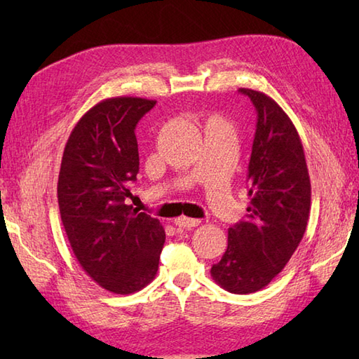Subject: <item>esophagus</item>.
Segmentation results:
<instances>
[{
    "instance_id": "obj_1",
    "label": "esophagus",
    "mask_w": 359,
    "mask_h": 359,
    "mask_svg": "<svg viewBox=\"0 0 359 359\" xmlns=\"http://www.w3.org/2000/svg\"><path fill=\"white\" fill-rule=\"evenodd\" d=\"M175 226L180 228H193L201 224V219H193V217H187V216H180L177 219H174Z\"/></svg>"
}]
</instances>
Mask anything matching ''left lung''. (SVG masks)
<instances>
[{
    "label": "left lung",
    "mask_w": 359,
    "mask_h": 359,
    "mask_svg": "<svg viewBox=\"0 0 359 359\" xmlns=\"http://www.w3.org/2000/svg\"><path fill=\"white\" fill-rule=\"evenodd\" d=\"M253 102L257 123L248 163L247 219L228 228V247L211 266L226 292L255 293L278 276L306 233L311 185L293 121L261 90L241 88Z\"/></svg>",
    "instance_id": "left-lung-1"
}]
</instances>
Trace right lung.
I'll return each mask as SVG.
<instances>
[{"label":"right lung","mask_w":359,"mask_h":359,"mask_svg":"<svg viewBox=\"0 0 359 359\" xmlns=\"http://www.w3.org/2000/svg\"><path fill=\"white\" fill-rule=\"evenodd\" d=\"M156 102L114 97L75 125L58 175L60 216L81 269L117 294L135 293L156 278L165 243L158 219L126 205L139 172L135 126Z\"/></svg>","instance_id":"obj_1"}]
</instances>
